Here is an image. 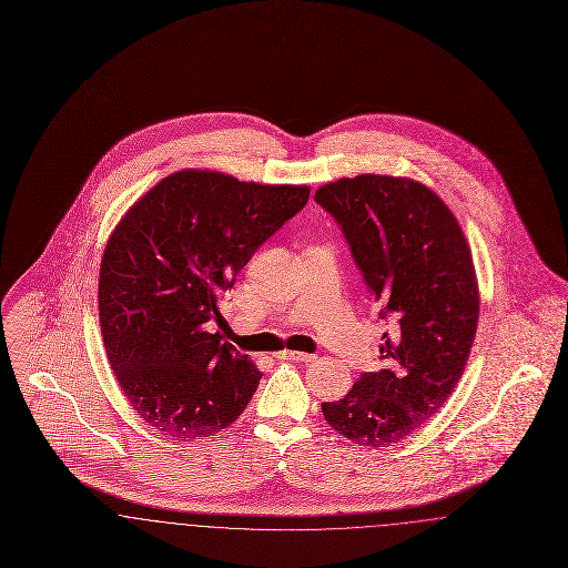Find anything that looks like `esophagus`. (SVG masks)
Wrapping results in <instances>:
<instances>
[{
    "label": "esophagus",
    "instance_id": "1",
    "mask_svg": "<svg viewBox=\"0 0 568 568\" xmlns=\"http://www.w3.org/2000/svg\"><path fill=\"white\" fill-rule=\"evenodd\" d=\"M276 357L278 359H296V362H311L315 355L313 353H302V352H278L276 353Z\"/></svg>",
    "mask_w": 568,
    "mask_h": 568
}]
</instances>
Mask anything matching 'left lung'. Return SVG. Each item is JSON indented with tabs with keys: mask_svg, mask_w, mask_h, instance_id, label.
<instances>
[{
	"mask_svg": "<svg viewBox=\"0 0 568 568\" xmlns=\"http://www.w3.org/2000/svg\"><path fill=\"white\" fill-rule=\"evenodd\" d=\"M315 202L341 225L378 317L394 320L378 347L383 368L322 410L355 445L387 447L417 433L464 373L479 320L473 253L447 204L413 179H341Z\"/></svg>",
	"mask_w": 568,
	"mask_h": 568,
	"instance_id": "left-lung-1",
	"label": "left lung"
}]
</instances>
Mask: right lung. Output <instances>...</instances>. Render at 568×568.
<instances>
[{"mask_svg":"<svg viewBox=\"0 0 568 568\" xmlns=\"http://www.w3.org/2000/svg\"><path fill=\"white\" fill-rule=\"evenodd\" d=\"M308 193L181 170L114 227L100 266V325L114 377L153 430L191 440L241 417L262 373L209 327L223 324L221 294Z\"/></svg>","mask_w":568,"mask_h":568,"instance_id":"1","label":"right lung"}]
</instances>
